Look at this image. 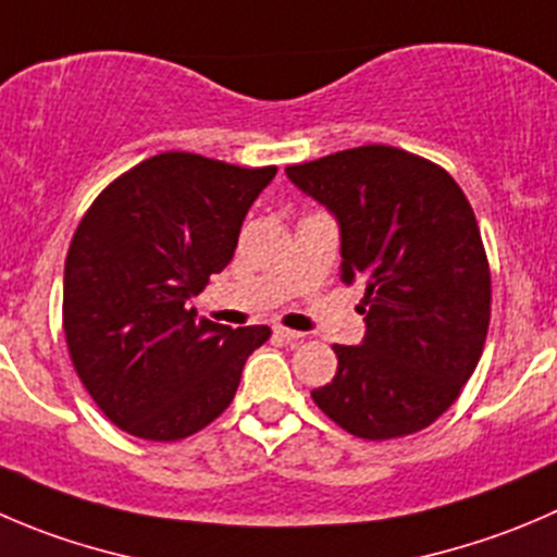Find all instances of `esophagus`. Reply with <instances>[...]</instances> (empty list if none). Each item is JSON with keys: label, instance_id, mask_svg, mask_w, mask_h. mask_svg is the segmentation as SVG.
<instances>
[{"label": "esophagus", "instance_id": "obj_1", "mask_svg": "<svg viewBox=\"0 0 557 557\" xmlns=\"http://www.w3.org/2000/svg\"><path fill=\"white\" fill-rule=\"evenodd\" d=\"M274 334H277L280 339H285V343H301V339H305V334L294 332V329H285V326H274Z\"/></svg>", "mask_w": 557, "mask_h": 557}]
</instances>
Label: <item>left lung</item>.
<instances>
[{"label": "left lung", "instance_id": "left-lung-1", "mask_svg": "<svg viewBox=\"0 0 557 557\" xmlns=\"http://www.w3.org/2000/svg\"><path fill=\"white\" fill-rule=\"evenodd\" d=\"M337 218L339 280L364 285L361 345H334L337 375L318 408L364 441L430 428L460 397L490 326V263L466 193L405 149H345L288 165Z\"/></svg>", "mask_w": 557, "mask_h": 557}]
</instances>
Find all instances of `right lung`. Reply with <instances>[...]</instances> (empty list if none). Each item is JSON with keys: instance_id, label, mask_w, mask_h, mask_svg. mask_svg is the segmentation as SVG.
<instances>
[{"instance_id": "1", "label": "right lung", "mask_w": 557, "mask_h": 557, "mask_svg": "<svg viewBox=\"0 0 557 557\" xmlns=\"http://www.w3.org/2000/svg\"><path fill=\"white\" fill-rule=\"evenodd\" d=\"M274 174L163 152L113 180L81 218L64 261V337L81 383L124 433L180 441L207 428L272 334L196 318L190 299L228 267Z\"/></svg>"}]
</instances>
